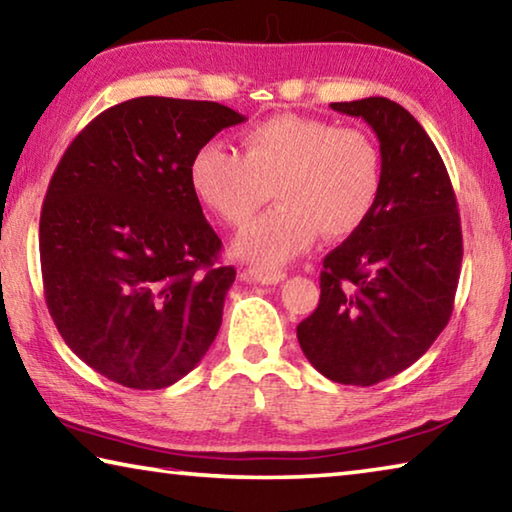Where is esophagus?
I'll list each match as a JSON object with an SVG mask.
<instances>
[{
    "instance_id": "obj_1",
    "label": "esophagus",
    "mask_w": 512,
    "mask_h": 512,
    "mask_svg": "<svg viewBox=\"0 0 512 512\" xmlns=\"http://www.w3.org/2000/svg\"><path fill=\"white\" fill-rule=\"evenodd\" d=\"M284 277H287V273L284 271H273V268H259V266H250L244 273L246 282L266 284V287H271V284H280Z\"/></svg>"
}]
</instances>
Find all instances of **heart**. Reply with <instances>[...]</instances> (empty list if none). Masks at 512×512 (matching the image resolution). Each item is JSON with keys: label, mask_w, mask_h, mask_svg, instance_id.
Returning a JSON list of instances; mask_svg holds the SVG:
<instances>
[{"label": "heart", "mask_w": 512, "mask_h": 512, "mask_svg": "<svg viewBox=\"0 0 512 512\" xmlns=\"http://www.w3.org/2000/svg\"><path fill=\"white\" fill-rule=\"evenodd\" d=\"M244 151L205 142L189 164L198 201L230 228L246 225L271 198L277 205L241 232L235 253L259 268L287 264L316 244L357 232L381 189L377 142L352 126L280 115L241 133Z\"/></svg>", "instance_id": "1"}]
</instances>
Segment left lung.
<instances>
[{"instance_id":"1","label":"left lung","mask_w":512,"mask_h":512,"mask_svg":"<svg viewBox=\"0 0 512 512\" xmlns=\"http://www.w3.org/2000/svg\"><path fill=\"white\" fill-rule=\"evenodd\" d=\"M329 106L375 131L381 189L366 223L323 259L298 341L320 375L372 386L418 361L449 323L461 216L445 162L409 110L384 97Z\"/></svg>"}]
</instances>
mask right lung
<instances>
[{
	"label": "right lung",
	"instance_id": "add662e5",
	"mask_svg": "<svg viewBox=\"0 0 512 512\" xmlns=\"http://www.w3.org/2000/svg\"><path fill=\"white\" fill-rule=\"evenodd\" d=\"M246 121L214 101L137 97L67 146L40 214L45 300L81 361L126 388L183 379L210 350L235 268L189 183L194 153Z\"/></svg>",
	"mask_w": 512,
	"mask_h": 512
}]
</instances>
